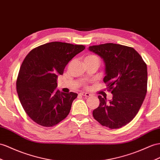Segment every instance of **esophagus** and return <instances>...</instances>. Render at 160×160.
<instances>
[{"label": "esophagus", "mask_w": 160, "mask_h": 160, "mask_svg": "<svg viewBox=\"0 0 160 160\" xmlns=\"http://www.w3.org/2000/svg\"><path fill=\"white\" fill-rule=\"evenodd\" d=\"M80 95H82V96H84V97H90V96L91 95L90 93H88V92H80Z\"/></svg>", "instance_id": "obj_1"}]
</instances>
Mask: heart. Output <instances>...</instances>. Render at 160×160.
Returning a JSON list of instances; mask_svg holds the SVG:
<instances>
[{
	"mask_svg": "<svg viewBox=\"0 0 160 160\" xmlns=\"http://www.w3.org/2000/svg\"><path fill=\"white\" fill-rule=\"evenodd\" d=\"M93 58H98V57H97V56H95V55H88V56H87V57H86L85 59H93Z\"/></svg>",
	"mask_w": 160,
	"mask_h": 160,
	"instance_id": "obj_1",
	"label": "heart"
}]
</instances>
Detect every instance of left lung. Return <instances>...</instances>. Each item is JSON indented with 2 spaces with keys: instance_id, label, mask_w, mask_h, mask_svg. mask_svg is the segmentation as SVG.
I'll return each instance as SVG.
<instances>
[{
  "instance_id": "left-lung-1",
  "label": "left lung",
  "mask_w": 160,
  "mask_h": 160,
  "mask_svg": "<svg viewBox=\"0 0 160 160\" xmlns=\"http://www.w3.org/2000/svg\"><path fill=\"white\" fill-rule=\"evenodd\" d=\"M99 55L105 65L104 82L113 95L109 103L99 96V107L92 116L111 129L120 128L136 116L145 99L147 88V65L132 47L106 43L88 47Z\"/></svg>"
}]
</instances>
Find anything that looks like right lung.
Here are the masks:
<instances>
[{"label": "right lung", "mask_w": 160, "mask_h": 160, "mask_svg": "<svg viewBox=\"0 0 160 160\" xmlns=\"http://www.w3.org/2000/svg\"><path fill=\"white\" fill-rule=\"evenodd\" d=\"M84 45L46 43L28 53L20 67L16 88L27 115L38 124L51 127L64 120L78 94L57 90V79Z\"/></svg>", "instance_id": "right-lung-1"}]
</instances>
